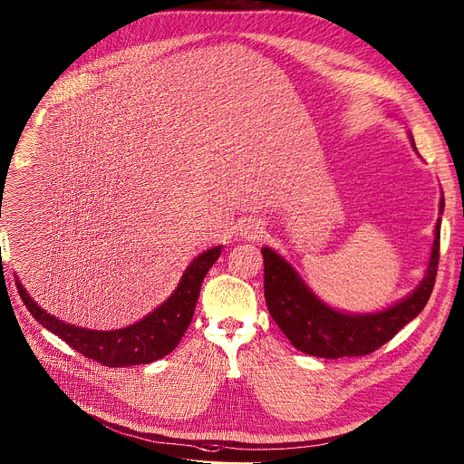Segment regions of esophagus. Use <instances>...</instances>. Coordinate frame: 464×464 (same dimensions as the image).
Returning a JSON list of instances; mask_svg holds the SVG:
<instances>
[{"label": "esophagus", "mask_w": 464, "mask_h": 464, "mask_svg": "<svg viewBox=\"0 0 464 464\" xmlns=\"http://www.w3.org/2000/svg\"><path fill=\"white\" fill-rule=\"evenodd\" d=\"M245 234H251L256 237L260 234V228H258V225H247L245 227Z\"/></svg>", "instance_id": "esophagus-1"}]
</instances>
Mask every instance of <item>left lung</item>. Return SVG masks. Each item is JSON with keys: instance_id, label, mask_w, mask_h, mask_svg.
<instances>
[{"instance_id": "left-lung-1", "label": "left lung", "mask_w": 464, "mask_h": 464, "mask_svg": "<svg viewBox=\"0 0 464 464\" xmlns=\"http://www.w3.org/2000/svg\"><path fill=\"white\" fill-rule=\"evenodd\" d=\"M442 209L444 198L440 200ZM262 256L267 311L299 352L330 360L367 356L392 341L429 302L440 258V219L434 230L430 260L421 285L397 305L374 314H344L328 307L277 253L264 247Z\"/></svg>"}]
</instances>
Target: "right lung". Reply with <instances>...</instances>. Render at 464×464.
I'll return each mask as SVG.
<instances>
[{"instance_id":"1","label":"right lung","mask_w":464,"mask_h":464,"mask_svg":"<svg viewBox=\"0 0 464 464\" xmlns=\"http://www.w3.org/2000/svg\"><path fill=\"white\" fill-rule=\"evenodd\" d=\"M219 256L221 247H213L197 256L185 269L176 292L165 304L157 307L144 320L114 332L82 330L76 328V325L65 324L37 307V304L27 295L18 281L16 288L24 305L34 314V318H37V322H41L44 328L56 334L84 358L106 367L144 365L167 356L178 346L190 320H193L202 281Z\"/></svg>"}]
</instances>
